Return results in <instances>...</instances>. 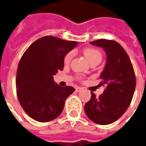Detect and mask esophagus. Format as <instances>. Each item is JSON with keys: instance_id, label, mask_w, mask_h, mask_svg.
<instances>
[{"instance_id": "obj_1", "label": "esophagus", "mask_w": 146, "mask_h": 146, "mask_svg": "<svg viewBox=\"0 0 146 146\" xmlns=\"http://www.w3.org/2000/svg\"><path fill=\"white\" fill-rule=\"evenodd\" d=\"M82 89H83L82 88H80V87H76V92H80V91H81Z\"/></svg>"}]
</instances>
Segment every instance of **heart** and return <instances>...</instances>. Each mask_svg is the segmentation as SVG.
<instances>
[{"mask_svg": "<svg viewBox=\"0 0 146 146\" xmlns=\"http://www.w3.org/2000/svg\"><path fill=\"white\" fill-rule=\"evenodd\" d=\"M84 54L87 58V59L88 60L90 63L92 64L93 62H100L102 60V54L100 51L95 49H92V48H88L84 51ZM73 57V51H70L69 53L66 54V56L64 57V63L66 65L70 63V62L72 60Z\"/></svg>", "mask_w": 146, "mask_h": 146, "instance_id": "1", "label": "heart"}]
</instances>
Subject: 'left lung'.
Listing matches in <instances>:
<instances>
[{
    "label": "left lung",
    "instance_id": "1",
    "mask_svg": "<svg viewBox=\"0 0 146 146\" xmlns=\"http://www.w3.org/2000/svg\"><path fill=\"white\" fill-rule=\"evenodd\" d=\"M90 43L106 51L107 61L99 84L106 89L98 98L91 92L84 111L92 121L107 125L119 119L131 104L136 86L135 73L128 54L118 42L99 39Z\"/></svg>",
    "mask_w": 146,
    "mask_h": 146
}]
</instances>
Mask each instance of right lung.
<instances>
[{
  "instance_id": "right-lung-1",
  "label": "right lung",
  "mask_w": 146,
  "mask_h": 146,
  "mask_svg": "<svg viewBox=\"0 0 146 146\" xmlns=\"http://www.w3.org/2000/svg\"><path fill=\"white\" fill-rule=\"evenodd\" d=\"M77 42L51 36L36 40L19 62L16 92L19 103L32 119L48 122L60 115L65 101L75 89L54 84L53 76L63 70L65 55Z\"/></svg>"
}]
</instances>
